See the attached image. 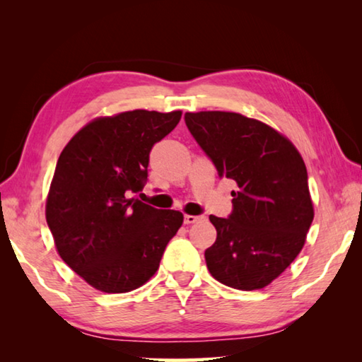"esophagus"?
Returning <instances> with one entry per match:
<instances>
[{"label": "esophagus", "mask_w": 362, "mask_h": 362, "mask_svg": "<svg viewBox=\"0 0 362 362\" xmlns=\"http://www.w3.org/2000/svg\"><path fill=\"white\" fill-rule=\"evenodd\" d=\"M201 220H203V217H201V216H185V217H183V222H185L187 225L201 222Z\"/></svg>", "instance_id": "34e87169"}]
</instances>
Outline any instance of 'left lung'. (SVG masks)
I'll list each match as a JSON object with an SVG mask.
<instances>
[{"label": "left lung", "instance_id": "left-lung-1", "mask_svg": "<svg viewBox=\"0 0 362 362\" xmlns=\"http://www.w3.org/2000/svg\"><path fill=\"white\" fill-rule=\"evenodd\" d=\"M196 144L235 183L228 218L211 216L217 240L207 269L233 289L268 286L300 254L313 222L308 174L302 156L273 127L240 113H185Z\"/></svg>", "mask_w": 362, "mask_h": 362}]
</instances>
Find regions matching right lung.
<instances>
[{"mask_svg": "<svg viewBox=\"0 0 362 362\" xmlns=\"http://www.w3.org/2000/svg\"><path fill=\"white\" fill-rule=\"evenodd\" d=\"M180 116L134 110L99 118L60 153L46 203L47 226L62 260L95 289L122 293L145 284L182 226V212L131 198L148 180L153 145Z\"/></svg>", "mask_w": 362, "mask_h": 362, "instance_id": "1", "label": "right lung"}]
</instances>
